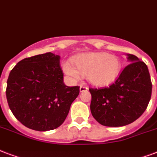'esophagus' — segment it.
Segmentation results:
<instances>
[{
  "instance_id": "obj_1",
  "label": "esophagus",
  "mask_w": 157,
  "mask_h": 157,
  "mask_svg": "<svg viewBox=\"0 0 157 157\" xmlns=\"http://www.w3.org/2000/svg\"><path fill=\"white\" fill-rule=\"evenodd\" d=\"M86 90H88V87L86 86H80V91L83 92L86 91Z\"/></svg>"
}]
</instances>
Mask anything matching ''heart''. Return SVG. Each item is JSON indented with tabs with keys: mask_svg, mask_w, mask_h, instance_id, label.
I'll list each match as a JSON object with an SVG mask.
<instances>
[{
	"mask_svg": "<svg viewBox=\"0 0 157 157\" xmlns=\"http://www.w3.org/2000/svg\"><path fill=\"white\" fill-rule=\"evenodd\" d=\"M70 63L63 64V70L73 80L86 76L90 83L95 86H105L113 83L121 71L122 63L118 56L107 52H90L80 55Z\"/></svg>",
	"mask_w": 157,
	"mask_h": 157,
	"instance_id": "1",
	"label": "heart"
}]
</instances>
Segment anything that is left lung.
Returning <instances> with one entry per match:
<instances>
[{"label":"left lung","mask_w":157,"mask_h":157,"mask_svg":"<svg viewBox=\"0 0 157 157\" xmlns=\"http://www.w3.org/2000/svg\"><path fill=\"white\" fill-rule=\"evenodd\" d=\"M109 86L93 89L90 111L95 120L107 127H122L137 120L147 108L151 81L147 66L135 55Z\"/></svg>","instance_id":"8db88e82"}]
</instances>
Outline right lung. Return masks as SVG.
I'll return each instance as SVG.
<instances>
[{
	"label": "right lung",
	"instance_id": "add662e5",
	"mask_svg": "<svg viewBox=\"0 0 157 157\" xmlns=\"http://www.w3.org/2000/svg\"><path fill=\"white\" fill-rule=\"evenodd\" d=\"M79 86H67L60 57L46 52L21 60L10 72L6 99L10 110L29 128L48 131L65 121Z\"/></svg>",
	"mask_w": 157,
	"mask_h": 157
}]
</instances>
